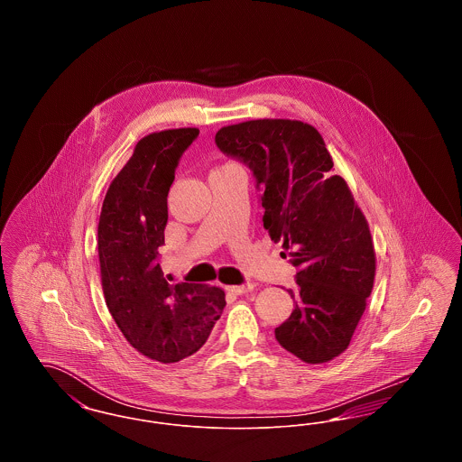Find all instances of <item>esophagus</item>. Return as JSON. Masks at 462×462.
I'll use <instances>...</instances> for the list:
<instances>
[{
  "label": "esophagus",
  "mask_w": 462,
  "mask_h": 462,
  "mask_svg": "<svg viewBox=\"0 0 462 462\" xmlns=\"http://www.w3.org/2000/svg\"><path fill=\"white\" fill-rule=\"evenodd\" d=\"M230 292H234V294H245V292H249V291H253L254 289V284H242V286H230L226 287Z\"/></svg>",
  "instance_id": "esophagus-1"
}]
</instances>
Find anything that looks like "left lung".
Wrapping results in <instances>:
<instances>
[{
	"label": "left lung",
	"instance_id": "obj_1",
	"mask_svg": "<svg viewBox=\"0 0 462 462\" xmlns=\"http://www.w3.org/2000/svg\"><path fill=\"white\" fill-rule=\"evenodd\" d=\"M215 142L239 159L262 190L263 226L298 268L287 289L294 310L275 329L279 345L307 364L348 348L371 296L375 253L367 220L313 126L256 119L225 126Z\"/></svg>",
	"mask_w": 462,
	"mask_h": 462
}]
</instances>
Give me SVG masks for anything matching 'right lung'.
Segmentation results:
<instances>
[{"mask_svg": "<svg viewBox=\"0 0 462 462\" xmlns=\"http://www.w3.org/2000/svg\"><path fill=\"white\" fill-rule=\"evenodd\" d=\"M198 128L143 136L112 180L98 220V260L106 303L133 348L171 364L209 337L225 308L220 287L171 286L159 264L168 223V192Z\"/></svg>", "mask_w": 462, "mask_h": 462, "instance_id": "1", "label": "right lung"}]
</instances>
